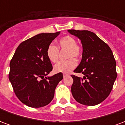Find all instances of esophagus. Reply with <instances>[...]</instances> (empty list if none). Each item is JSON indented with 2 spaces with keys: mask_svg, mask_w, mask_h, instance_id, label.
I'll return each instance as SVG.
<instances>
[{
  "mask_svg": "<svg viewBox=\"0 0 125 125\" xmlns=\"http://www.w3.org/2000/svg\"><path fill=\"white\" fill-rule=\"evenodd\" d=\"M69 76V75H68V74H66V73H63V78H65L66 76Z\"/></svg>",
  "mask_w": 125,
  "mask_h": 125,
  "instance_id": "obj_1",
  "label": "esophagus"
}]
</instances>
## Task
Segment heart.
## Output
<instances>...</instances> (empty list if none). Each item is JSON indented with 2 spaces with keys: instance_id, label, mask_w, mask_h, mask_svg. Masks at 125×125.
Segmentation results:
<instances>
[{
  "instance_id": "1",
  "label": "heart",
  "mask_w": 125,
  "mask_h": 125,
  "mask_svg": "<svg viewBox=\"0 0 125 125\" xmlns=\"http://www.w3.org/2000/svg\"><path fill=\"white\" fill-rule=\"evenodd\" d=\"M76 39L70 35H66L60 38L57 43V47L53 44H50L47 49V56L52 63H55L59 57V49L62 50L67 49L66 57L68 59L65 62H60L53 67L55 73H70L77 66V61L74 58L78 59L82 55V48L80 45L76 43Z\"/></svg>"
}]
</instances>
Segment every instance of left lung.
<instances>
[{"label": "left lung", "instance_id": "1", "mask_svg": "<svg viewBox=\"0 0 125 125\" xmlns=\"http://www.w3.org/2000/svg\"><path fill=\"white\" fill-rule=\"evenodd\" d=\"M68 31L81 40L83 48L81 62L73 72L84 74V77L71 76L73 80L72 96L82 104H98L110 94L117 76L113 52L93 32L74 29Z\"/></svg>", "mask_w": 125, "mask_h": 125}]
</instances>
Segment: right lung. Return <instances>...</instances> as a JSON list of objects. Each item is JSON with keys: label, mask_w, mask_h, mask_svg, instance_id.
I'll return each mask as SVG.
<instances>
[{"label": "right lung", "mask_w": 125, "mask_h": 125, "mask_svg": "<svg viewBox=\"0 0 125 125\" xmlns=\"http://www.w3.org/2000/svg\"><path fill=\"white\" fill-rule=\"evenodd\" d=\"M60 33H40L27 39L18 46L10 60L9 78L13 90L21 102L29 107L49 104L63 79L62 73L45 77L53 69L47 49Z\"/></svg>", "instance_id": "add662e5"}]
</instances>
